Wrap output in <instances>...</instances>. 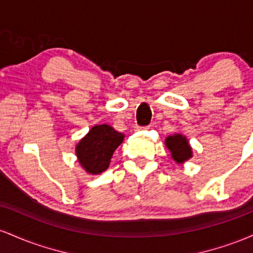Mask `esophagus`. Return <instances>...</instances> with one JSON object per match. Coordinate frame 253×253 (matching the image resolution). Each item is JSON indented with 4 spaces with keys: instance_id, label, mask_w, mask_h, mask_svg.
Listing matches in <instances>:
<instances>
[{
    "instance_id": "34e87169",
    "label": "esophagus",
    "mask_w": 253,
    "mask_h": 253,
    "mask_svg": "<svg viewBox=\"0 0 253 253\" xmlns=\"http://www.w3.org/2000/svg\"><path fill=\"white\" fill-rule=\"evenodd\" d=\"M135 128L139 130V129H143V128H144V127H141V126H136V127H135Z\"/></svg>"
}]
</instances>
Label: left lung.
<instances>
[{
	"label": "left lung",
	"mask_w": 253,
	"mask_h": 253,
	"mask_svg": "<svg viewBox=\"0 0 253 253\" xmlns=\"http://www.w3.org/2000/svg\"><path fill=\"white\" fill-rule=\"evenodd\" d=\"M168 149L170 150L171 156L177 163H183L191 157V147L187 139L182 134L168 136L165 140Z\"/></svg>",
	"instance_id": "8db88e82"
}]
</instances>
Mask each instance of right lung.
<instances>
[{
    "instance_id": "obj_1",
    "label": "right lung",
    "mask_w": 253,
    "mask_h": 253,
    "mask_svg": "<svg viewBox=\"0 0 253 253\" xmlns=\"http://www.w3.org/2000/svg\"><path fill=\"white\" fill-rule=\"evenodd\" d=\"M123 140L124 134L108 125L94 126L77 145L78 162L89 173L97 175L103 172L109 167L113 153Z\"/></svg>"
}]
</instances>
